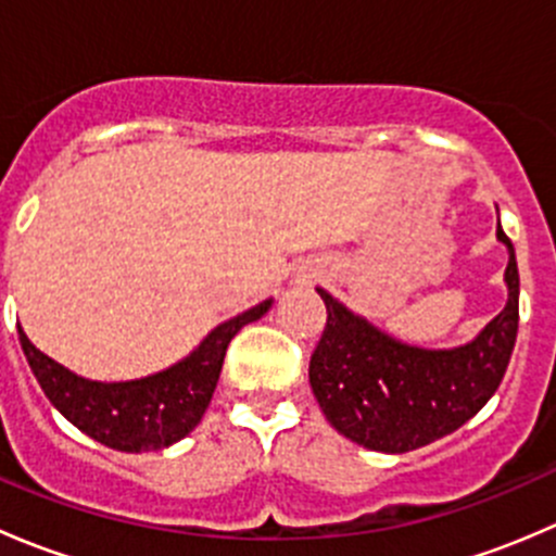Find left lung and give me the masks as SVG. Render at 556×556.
Instances as JSON below:
<instances>
[{
  "label": "left lung",
  "instance_id": "obj_1",
  "mask_svg": "<svg viewBox=\"0 0 556 556\" xmlns=\"http://www.w3.org/2000/svg\"><path fill=\"white\" fill-rule=\"evenodd\" d=\"M508 247V304L479 339L457 350H417L379 333L317 290L328 309L309 382L328 422L366 450L403 454L463 428L501 387L519 330V268Z\"/></svg>",
  "mask_w": 556,
  "mask_h": 556
}]
</instances>
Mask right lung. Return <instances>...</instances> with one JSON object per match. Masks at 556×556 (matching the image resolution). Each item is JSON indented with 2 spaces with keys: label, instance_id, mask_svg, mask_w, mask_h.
Segmentation results:
<instances>
[{
  "label": "right lung",
  "instance_id": "1",
  "mask_svg": "<svg viewBox=\"0 0 556 556\" xmlns=\"http://www.w3.org/2000/svg\"><path fill=\"white\" fill-rule=\"evenodd\" d=\"M268 306L271 301H263L217 325L193 355L137 382H88L39 352L26 339L24 328L18 330V339L48 401L77 430L117 452H155L185 439L201 422L220 379L228 344L239 328L263 317Z\"/></svg>",
  "mask_w": 556,
  "mask_h": 556
}]
</instances>
